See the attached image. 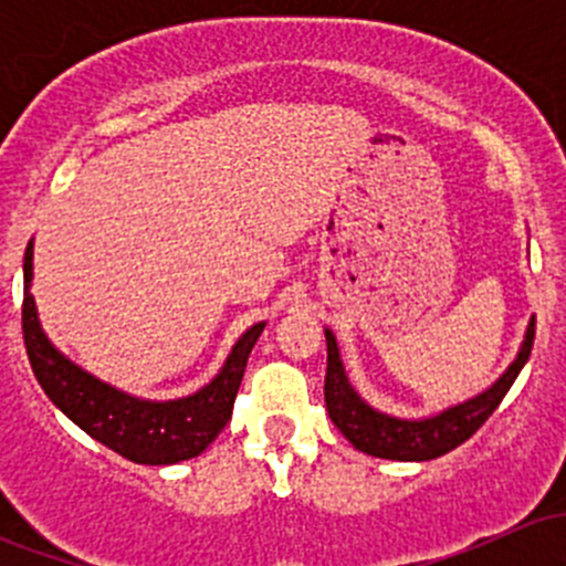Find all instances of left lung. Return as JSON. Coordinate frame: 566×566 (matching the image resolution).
Masks as SVG:
<instances>
[{"instance_id":"left-lung-1","label":"left lung","mask_w":566,"mask_h":566,"mask_svg":"<svg viewBox=\"0 0 566 566\" xmlns=\"http://www.w3.org/2000/svg\"><path fill=\"white\" fill-rule=\"evenodd\" d=\"M534 325L536 319L531 317L521 353H517L510 369L488 391L476 394L473 399H465V402L454 405V408H447L443 413L430 416V419H397V416L380 413L373 405L364 402L350 386V380H347L334 334L325 328V345H328L325 410H328L331 421L339 427L342 436L358 452L402 462H424L441 458V454L452 452L460 443H465L493 416V410L499 408L501 399L506 397L510 386L521 375L523 364L528 361L531 345H534Z\"/></svg>"}]
</instances>
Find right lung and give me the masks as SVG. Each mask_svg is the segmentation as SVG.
I'll return each mask as SVG.
<instances>
[{
    "instance_id": "1",
    "label": "right lung",
    "mask_w": 566,
    "mask_h": 566,
    "mask_svg": "<svg viewBox=\"0 0 566 566\" xmlns=\"http://www.w3.org/2000/svg\"><path fill=\"white\" fill-rule=\"evenodd\" d=\"M30 282L32 241L27 243L24 254V306H21L27 356L40 389L73 424L82 427L90 438L104 443L112 452L142 465H172V462L191 460L216 441V436L232 419V405L247 373L249 353L265 323L251 325L235 342L221 373L205 389L169 402H150L112 389L62 356L40 328Z\"/></svg>"
}]
</instances>
